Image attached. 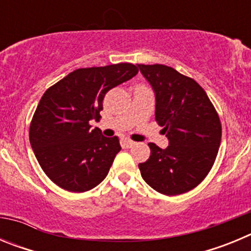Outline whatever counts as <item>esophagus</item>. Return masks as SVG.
I'll return each mask as SVG.
<instances>
[{
	"label": "esophagus",
	"mask_w": 251,
	"mask_h": 251,
	"mask_svg": "<svg viewBox=\"0 0 251 251\" xmlns=\"http://www.w3.org/2000/svg\"><path fill=\"white\" fill-rule=\"evenodd\" d=\"M123 143H124V146H126V147H127V148H130V147H133V146L136 145V142L130 141V139H124Z\"/></svg>",
	"instance_id": "34e87169"
}]
</instances>
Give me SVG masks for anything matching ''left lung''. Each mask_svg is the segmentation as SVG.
Wrapping results in <instances>:
<instances>
[{"label": "left lung", "instance_id": "obj_1", "mask_svg": "<svg viewBox=\"0 0 251 251\" xmlns=\"http://www.w3.org/2000/svg\"><path fill=\"white\" fill-rule=\"evenodd\" d=\"M156 97V121L168 139L162 150L150 143L151 156L139 163L142 178L157 192L175 196L207 176L221 142V123L205 90L194 79L166 65H142Z\"/></svg>", "mask_w": 251, "mask_h": 251}]
</instances>
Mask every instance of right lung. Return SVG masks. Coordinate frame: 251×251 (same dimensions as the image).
Listing matches in <instances>:
<instances>
[{"instance_id": "obj_1", "label": "right lung", "mask_w": 251, "mask_h": 251, "mask_svg": "<svg viewBox=\"0 0 251 251\" xmlns=\"http://www.w3.org/2000/svg\"><path fill=\"white\" fill-rule=\"evenodd\" d=\"M137 73L128 63L77 69L44 93L31 122L30 143L59 187L85 192L105 178L122 147L117 137H104L89 122L100 118L106 93Z\"/></svg>"}]
</instances>
